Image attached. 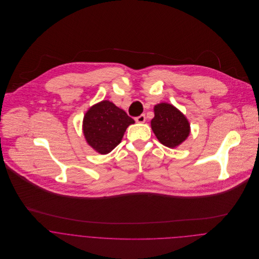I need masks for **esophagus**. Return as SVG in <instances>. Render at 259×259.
<instances>
[{"instance_id":"obj_1","label":"esophagus","mask_w":259,"mask_h":259,"mask_svg":"<svg viewBox=\"0 0 259 259\" xmlns=\"http://www.w3.org/2000/svg\"><path fill=\"white\" fill-rule=\"evenodd\" d=\"M135 119H136V121H137V122H139V123H143V122H145V121H146V115H145V114H141V115L137 116Z\"/></svg>"}]
</instances>
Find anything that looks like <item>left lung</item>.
<instances>
[{"label": "left lung", "instance_id": "8db88e82", "mask_svg": "<svg viewBox=\"0 0 259 259\" xmlns=\"http://www.w3.org/2000/svg\"><path fill=\"white\" fill-rule=\"evenodd\" d=\"M151 128L157 140L167 148L180 146L189 135V123L185 115L169 104L154 107Z\"/></svg>", "mask_w": 259, "mask_h": 259}]
</instances>
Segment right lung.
<instances>
[{"mask_svg": "<svg viewBox=\"0 0 259 259\" xmlns=\"http://www.w3.org/2000/svg\"><path fill=\"white\" fill-rule=\"evenodd\" d=\"M134 122L125 111L109 101H103L85 113L82 130L88 144L106 154L121 142L126 127Z\"/></svg>", "mask_w": 259, "mask_h": 259, "instance_id": "add662e5", "label": "right lung"}]
</instances>
